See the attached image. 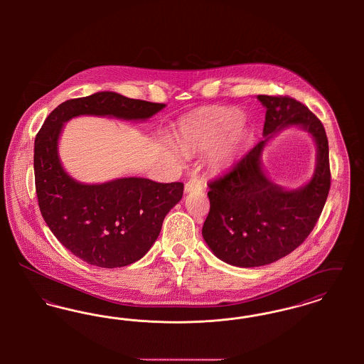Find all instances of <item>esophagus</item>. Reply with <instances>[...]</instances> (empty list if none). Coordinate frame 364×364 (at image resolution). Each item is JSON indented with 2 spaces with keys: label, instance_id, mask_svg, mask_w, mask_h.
<instances>
[{
  "label": "esophagus",
  "instance_id": "34e87169",
  "mask_svg": "<svg viewBox=\"0 0 364 364\" xmlns=\"http://www.w3.org/2000/svg\"><path fill=\"white\" fill-rule=\"evenodd\" d=\"M202 188H203L202 181H200V178H198V177L191 178L190 181H187L186 186H184V191H186V192H191V191H202Z\"/></svg>",
  "mask_w": 364,
  "mask_h": 364
}]
</instances>
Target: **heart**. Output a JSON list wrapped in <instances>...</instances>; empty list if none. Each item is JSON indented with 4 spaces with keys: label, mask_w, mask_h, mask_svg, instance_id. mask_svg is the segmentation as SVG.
Segmentation results:
<instances>
[{
    "label": "heart",
    "mask_w": 364,
    "mask_h": 364,
    "mask_svg": "<svg viewBox=\"0 0 364 364\" xmlns=\"http://www.w3.org/2000/svg\"><path fill=\"white\" fill-rule=\"evenodd\" d=\"M242 122V113L235 109L214 107L192 116L181 124L180 143L184 150H208L225 136L211 156V165L215 169L229 168L242 151L245 135L239 128Z\"/></svg>",
    "instance_id": "obj_1"
}]
</instances>
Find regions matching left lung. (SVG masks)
I'll list each match as a JSON object with an SVG mask.
<instances>
[{"label": "left lung", "mask_w": 364, "mask_h": 364, "mask_svg": "<svg viewBox=\"0 0 364 364\" xmlns=\"http://www.w3.org/2000/svg\"><path fill=\"white\" fill-rule=\"evenodd\" d=\"M266 107L263 136L230 172L210 181L205 242L218 259L239 267H258L291 254L316 224L330 190L329 143L311 110L291 97L258 95ZM299 126L317 144L312 180L297 191L273 183L261 169L267 141L282 129Z\"/></svg>", "instance_id": "left-lung-1"}]
</instances>
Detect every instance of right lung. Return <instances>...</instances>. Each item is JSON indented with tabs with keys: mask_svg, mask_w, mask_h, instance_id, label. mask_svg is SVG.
Returning <instances> with one entry per match:
<instances>
[{
	"mask_svg": "<svg viewBox=\"0 0 364 364\" xmlns=\"http://www.w3.org/2000/svg\"><path fill=\"white\" fill-rule=\"evenodd\" d=\"M165 106L101 91L58 105L35 138V190L42 217L58 242L92 266L114 269L143 258L164 218L180 202L184 184L143 177L102 184L75 180L58 156L64 122L85 114L144 122Z\"/></svg>",
	"mask_w": 364,
	"mask_h": 364,
	"instance_id": "1",
	"label": "right lung"
}]
</instances>
